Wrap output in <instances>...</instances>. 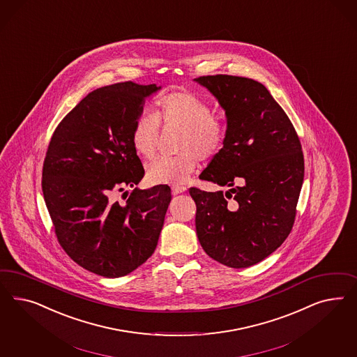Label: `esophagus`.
Segmentation results:
<instances>
[{
    "label": "esophagus",
    "mask_w": 357,
    "mask_h": 357,
    "mask_svg": "<svg viewBox=\"0 0 357 357\" xmlns=\"http://www.w3.org/2000/svg\"><path fill=\"white\" fill-rule=\"evenodd\" d=\"M172 190H173V195H179L185 192L187 188H185L184 185H181V184H174L173 187H172Z\"/></svg>",
    "instance_id": "34e87169"
}]
</instances>
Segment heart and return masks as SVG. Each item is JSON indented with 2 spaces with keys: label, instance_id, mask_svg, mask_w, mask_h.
I'll return each instance as SVG.
<instances>
[{
  "label": "heart",
  "instance_id": "heart-1",
  "mask_svg": "<svg viewBox=\"0 0 357 357\" xmlns=\"http://www.w3.org/2000/svg\"><path fill=\"white\" fill-rule=\"evenodd\" d=\"M160 119L166 126L183 130L179 142L181 154L153 158L145 167V176L149 183H183L194 172L199 160L212 158L224 148L227 127L213 115L211 106L190 91H175L160 100L157 115L144 111L133 121L130 142L141 157H151L155 151Z\"/></svg>",
  "mask_w": 357,
  "mask_h": 357
}]
</instances>
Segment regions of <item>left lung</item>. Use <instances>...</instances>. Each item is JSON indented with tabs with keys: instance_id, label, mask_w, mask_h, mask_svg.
<instances>
[{
	"instance_id": "obj_1",
	"label": "left lung",
	"mask_w": 357,
	"mask_h": 357,
	"mask_svg": "<svg viewBox=\"0 0 357 357\" xmlns=\"http://www.w3.org/2000/svg\"><path fill=\"white\" fill-rule=\"evenodd\" d=\"M194 81L216 98L227 116L224 148L200 179L230 188L225 194L190 188L196 234L212 259L246 268L280 248L292 230L303 182L301 144L258 81L227 75Z\"/></svg>"
}]
</instances>
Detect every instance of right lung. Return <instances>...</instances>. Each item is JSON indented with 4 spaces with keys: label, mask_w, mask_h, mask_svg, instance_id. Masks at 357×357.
<instances>
[{
    "label": "right lung",
    "mask_w": 357,
    "mask_h": 357,
    "mask_svg": "<svg viewBox=\"0 0 357 357\" xmlns=\"http://www.w3.org/2000/svg\"><path fill=\"white\" fill-rule=\"evenodd\" d=\"M161 86L121 82L87 94L54 130L43 165L45 206L65 252L105 278L130 273L157 248L172 202L166 184L137 185L144 167L130 142L132 124Z\"/></svg>",
    "instance_id": "obj_1"
}]
</instances>
